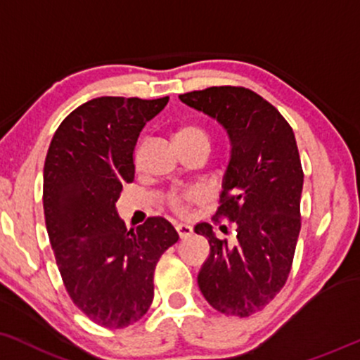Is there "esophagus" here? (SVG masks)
Segmentation results:
<instances>
[{"label":"esophagus","mask_w":360,"mask_h":360,"mask_svg":"<svg viewBox=\"0 0 360 360\" xmlns=\"http://www.w3.org/2000/svg\"><path fill=\"white\" fill-rule=\"evenodd\" d=\"M176 231H177V235H179L181 240H184V238L193 235V228L189 226V224H183V223L176 224Z\"/></svg>","instance_id":"esophagus-1"}]
</instances>
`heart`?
Wrapping results in <instances>:
<instances>
[{"label":"heart","instance_id":"obj_1","mask_svg":"<svg viewBox=\"0 0 360 360\" xmlns=\"http://www.w3.org/2000/svg\"><path fill=\"white\" fill-rule=\"evenodd\" d=\"M199 139H207V137L205 132L199 131L196 127H191V125H188V127H181L174 136L176 144H186V142H194V141H199ZM194 199H196V194L186 193V194H181V196H172L171 205L176 211L184 213L186 207H188L189 202H193Z\"/></svg>","mask_w":360,"mask_h":360}]
</instances>
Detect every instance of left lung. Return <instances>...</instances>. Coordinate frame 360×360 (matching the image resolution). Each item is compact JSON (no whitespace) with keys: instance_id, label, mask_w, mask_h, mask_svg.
<instances>
[{"instance_id":"obj_1","label":"left lung","mask_w":360,"mask_h":360,"mask_svg":"<svg viewBox=\"0 0 360 360\" xmlns=\"http://www.w3.org/2000/svg\"><path fill=\"white\" fill-rule=\"evenodd\" d=\"M179 101L216 120L229 141L216 218L236 223V240H219L207 223L194 226L210 243L199 290L221 314L248 317L280 292L295 253L304 188L295 134L271 103L243 86H211Z\"/></svg>"}]
</instances>
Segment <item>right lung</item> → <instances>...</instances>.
Here are the masks:
<instances>
[{"instance_id":"1","label":"right lung","mask_w":360,"mask_h":360,"mask_svg":"<svg viewBox=\"0 0 360 360\" xmlns=\"http://www.w3.org/2000/svg\"><path fill=\"white\" fill-rule=\"evenodd\" d=\"M169 97H98L56 129L43 171V210L68 295L107 328L136 323L154 298L158 259L179 240L171 223L149 218L127 231L115 202L134 181V147Z\"/></svg>"}]
</instances>
